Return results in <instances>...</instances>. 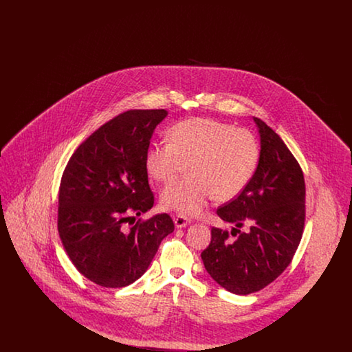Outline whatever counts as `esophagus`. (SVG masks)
Masks as SVG:
<instances>
[{
	"label": "esophagus",
	"mask_w": 352,
	"mask_h": 352,
	"mask_svg": "<svg viewBox=\"0 0 352 352\" xmlns=\"http://www.w3.org/2000/svg\"><path fill=\"white\" fill-rule=\"evenodd\" d=\"M190 223H191V220L186 218L184 215H177V217L174 218V224H175L177 228H184V227H187Z\"/></svg>",
	"instance_id": "esophagus-1"
}]
</instances>
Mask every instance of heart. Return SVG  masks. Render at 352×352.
I'll return each mask as SVG.
<instances>
[{"mask_svg": "<svg viewBox=\"0 0 352 352\" xmlns=\"http://www.w3.org/2000/svg\"><path fill=\"white\" fill-rule=\"evenodd\" d=\"M170 142H155L145 155L153 179L168 182L187 164L184 179L164 187V208L184 217L199 214L214 197L230 201L250 184L258 162V145L247 129L212 118H188L168 131Z\"/></svg>", "mask_w": 352, "mask_h": 352, "instance_id": "b5f03b06", "label": "heart"}]
</instances>
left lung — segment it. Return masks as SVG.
Here are the masks:
<instances>
[{"instance_id":"obj_1","label":"left lung","mask_w":352,"mask_h":352,"mask_svg":"<svg viewBox=\"0 0 352 352\" xmlns=\"http://www.w3.org/2000/svg\"><path fill=\"white\" fill-rule=\"evenodd\" d=\"M260 137L258 164L239 197L218 208L219 218L234 224L211 230L201 252L207 273L221 287L247 296L273 283L290 264L305 224V179L281 137L253 118ZM244 225L248 230L240 232Z\"/></svg>"}]
</instances>
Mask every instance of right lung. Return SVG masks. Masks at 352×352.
Here are the masks:
<instances>
[{
	"instance_id": "obj_1",
	"label": "right lung",
	"mask_w": 352,
	"mask_h": 352,
	"mask_svg": "<svg viewBox=\"0 0 352 352\" xmlns=\"http://www.w3.org/2000/svg\"><path fill=\"white\" fill-rule=\"evenodd\" d=\"M165 109H131L91 134L72 154L59 188L58 231L85 278L124 287L151 265L174 231L168 214L134 223L154 204L145 155Z\"/></svg>"
}]
</instances>
